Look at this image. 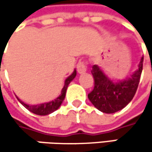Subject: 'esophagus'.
<instances>
[{
  "instance_id": "obj_1",
  "label": "esophagus",
  "mask_w": 152,
  "mask_h": 152,
  "mask_svg": "<svg viewBox=\"0 0 152 152\" xmlns=\"http://www.w3.org/2000/svg\"><path fill=\"white\" fill-rule=\"evenodd\" d=\"M76 69H77V71L78 73L82 74V73H84L86 71V61H80L77 65H76Z\"/></svg>"
}]
</instances>
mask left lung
Wrapping results in <instances>:
<instances>
[{"mask_svg":"<svg viewBox=\"0 0 152 152\" xmlns=\"http://www.w3.org/2000/svg\"><path fill=\"white\" fill-rule=\"evenodd\" d=\"M143 57L138 69L130 77L119 82H113L105 75L98 65H93L91 74L94 88L88 94V99L98 110L106 113H116L127 106L134 98L142 70Z\"/></svg>","mask_w":152,"mask_h":152,"instance_id":"left-lung-1","label":"left lung"}]
</instances>
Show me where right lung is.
<instances>
[{"label": "right lung", "mask_w": 152, "mask_h": 152, "mask_svg": "<svg viewBox=\"0 0 152 152\" xmlns=\"http://www.w3.org/2000/svg\"><path fill=\"white\" fill-rule=\"evenodd\" d=\"M76 69L74 70V72L69 76L66 80H65V84H64V87L62 88L61 90V95L56 98L53 101H50L48 103H44V104H39V105H35V106H31V105H27L25 103H23V101H21L18 98L17 99L19 100V102L24 106L26 109H28L30 112L35 113V114H38V115H47V114H50L52 113H53L54 111H56L61 105L62 103V101L64 100L65 99V95H66V91H67V88L69 84V83L76 77Z\"/></svg>", "instance_id": "obj_1"}]
</instances>
